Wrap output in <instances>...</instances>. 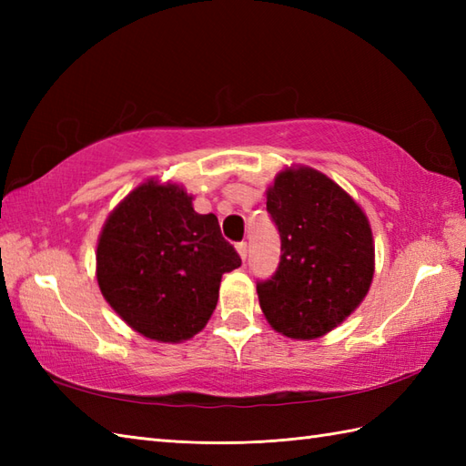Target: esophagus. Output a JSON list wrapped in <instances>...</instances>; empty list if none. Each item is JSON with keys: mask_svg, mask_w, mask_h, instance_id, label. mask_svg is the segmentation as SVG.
I'll return each instance as SVG.
<instances>
[{"mask_svg": "<svg viewBox=\"0 0 466 466\" xmlns=\"http://www.w3.org/2000/svg\"><path fill=\"white\" fill-rule=\"evenodd\" d=\"M236 252L240 254V258H242V260H246V254H248V244H246V242L236 244Z\"/></svg>", "mask_w": 466, "mask_h": 466, "instance_id": "1", "label": "esophagus"}]
</instances>
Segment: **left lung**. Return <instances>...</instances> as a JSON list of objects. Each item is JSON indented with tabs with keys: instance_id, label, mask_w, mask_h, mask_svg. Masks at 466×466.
Here are the masks:
<instances>
[{
	"instance_id": "8db88e82",
	"label": "left lung",
	"mask_w": 466,
	"mask_h": 466,
	"mask_svg": "<svg viewBox=\"0 0 466 466\" xmlns=\"http://www.w3.org/2000/svg\"><path fill=\"white\" fill-rule=\"evenodd\" d=\"M282 256L258 282L260 309L276 332L294 340L329 334L359 309L374 276L370 222L354 198L310 166H290L266 190Z\"/></svg>"
}]
</instances>
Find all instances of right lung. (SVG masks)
Segmentation results:
<instances>
[{
  "mask_svg": "<svg viewBox=\"0 0 466 466\" xmlns=\"http://www.w3.org/2000/svg\"><path fill=\"white\" fill-rule=\"evenodd\" d=\"M176 182L136 186L107 216L97 238L96 279L106 302L137 334L184 342L210 320L222 274L240 256L214 214H198Z\"/></svg>",
  "mask_w": 466,
  "mask_h": 466,
  "instance_id": "obj_1",
  "label": "right lung"
}]
</instances>
